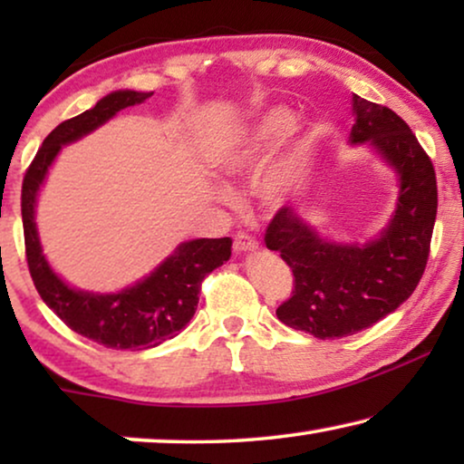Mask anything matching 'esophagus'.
Here are the masks:
<instances>
[{"instance_id": "1", "label": "esophagus", "mask_w": 464, "mask_h": 464, "mask_svg": "<svg viewBox=\"0 0 464 464\" xmlns=\"http://www.w3.org/2000/svg\"><path fill=\"white\" fill-rule=\"evenodd\" d=\"M259 245L256 238L246 237V234H238L237 238H234V251L237 253H249V251H257Z\"/></svg>"}]
</instances>
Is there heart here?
<instances>
[{
  "instance_id": "obj_1",
  "label": "heart",
  "mask_w": 464,
  "mask_h": 464,
  "mask_svg": "<svg viewBox=\"0 0 464 464\" xmlns=\"http://www.w3.org/2000/svg\"><path fill=\"white\" fill-rule=\"evenodd\" d=\"M294 126L295 113L289 107H272L257 120H253L251 124L240 126V129L208 143L205 151L207 162L224 175L251 173L264 162L268 151L283 137L289 135ZM306 158L308 150L297 148L291 154L272 162L257 183V198L266 205H283V202L294 198L300 192L304 175H306ZM215 194L221 200L230 198V192L226 188H218Z\"/></svg>"
}]
</instances>
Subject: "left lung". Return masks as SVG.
Masks as SVG:
<instances>
[{
	"label": "left lung",
	"mask_w": 464,
	"mask_h": 464,
	"mask_svg": "<svg viewBox=\"0 0 464 464\" xmlns=\"http://www.w3.org/2000/svg\"><path fill=\"white\" fill-rule=\"evenodd\" d=\"M351 145H370L395 173L397 202L373 238L321 237L294 207H283L266 230L295 289L276 308L278 321L319 340L346 338L395 313L414 294L429 259L437 215V181L410 126L389 107L353 94Z\"/></svg>",
	"instance_id": "1"
}]
</instances>
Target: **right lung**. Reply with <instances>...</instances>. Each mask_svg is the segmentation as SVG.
<instances>
[{"label":"right lung","mask_w":464,"mask_h":464,"mask_svg":"<svg viewBox=\"0 0 464 464\" xmlns=\"http://www.w3.org/2000/svg\"><path fill=\"white\" fill-rule=\"evenodd\" d=\"M151 92L113 91L80 116L56 126L23 179V230L27 264L37 294L75 334L116 351H145L173 338L188 325L198 306V291L208 272L232 256V238H192L179 243L150 275L129 287L101 294L69 285L56 275L42 249L35 207L48 170L65 145L101 129L126 107L145 103Z\"/></svg>","instance_id":"obj_1"}]
</instances>
